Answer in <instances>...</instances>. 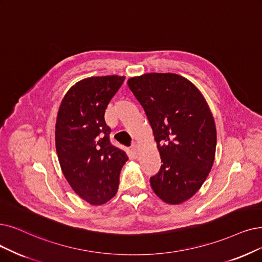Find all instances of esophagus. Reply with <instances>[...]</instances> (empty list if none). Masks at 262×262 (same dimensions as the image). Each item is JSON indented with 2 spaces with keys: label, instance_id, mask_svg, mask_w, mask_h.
<instances>
[{
  "label": "esophagus",
  "instance_id": "34e87169",
  "mask_svg": "<svg viewBox=\"0 0 262 262\" xmlns=\"http://www.w3.org/2000/svg\"><path fill=\"white\" fill-rule=\"evenodd\" d=\"M138 145L137 144H133L132 147H131V152L134 157H138Z\"/></svg>",
  "mask_w": 262,
  "mask_h": 262
}]
</instances>
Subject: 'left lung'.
<instances>
[{"label":"left lung","mask_w":262,"mask_h":262,"mask_svg":"<svg viewBox=\"0 0 262 262\" xmlns=\"http://www.w3.org/2000/svg\"><path fill=\"white\" fill-rule=\"evenodd\" d=\"M152 129L161 157L150 177L154 192L169 204L190 199L211 172L216 127L210 107L191 81L173 73H147L128 79Z\"/></svg>","instance_id":"left-lung-1"}]
</instances>
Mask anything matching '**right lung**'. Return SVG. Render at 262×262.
<instances>
[{
  "label": "right lung",
  "instance_id": "obj_1",
  "mask_svg": "<svg viewBox=\"0 0 262 262\" xmlns=\"http://www.w3.org/2000/svg\"><path fill=\"white\" fill-rule=\"evenodd\" d=\"M124 76L85 78L67 92L56 121V150L62 173L82 200L101 205L116 194L128 160L111 144L104 114Z\"/></svg>",
  "mask_w": 262,
  "mask_h": 262
}]
</instances>
